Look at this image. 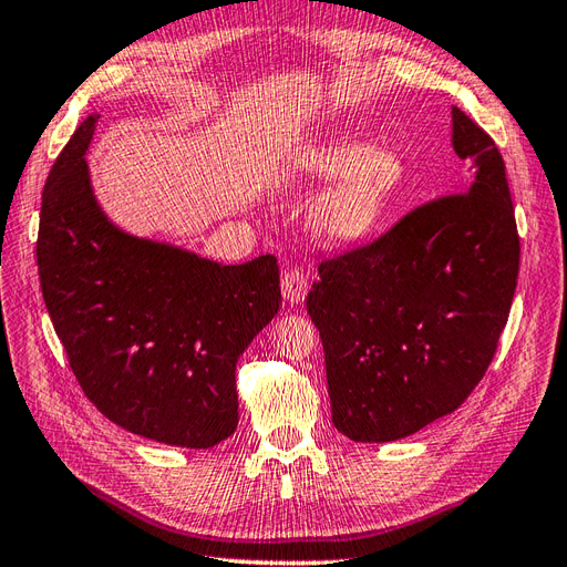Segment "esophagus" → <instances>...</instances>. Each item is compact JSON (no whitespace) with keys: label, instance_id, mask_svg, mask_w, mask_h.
I'll return each instance as SVG.
<instances>
[{"label":"esophagus","instance_id":"1","mask_svg":"<svg viewBox=\"0 0 567 567\" xmlns=\"http://www.w3.org/2000/svg\"><path fill=\"white\" fill-rule=\"evenodd\" d=\"M309 295V278L299 270L292 268L282 275V297L292 303H301Z\"/></svg>","mask_w":567,"mask_h":567}]
</instances>
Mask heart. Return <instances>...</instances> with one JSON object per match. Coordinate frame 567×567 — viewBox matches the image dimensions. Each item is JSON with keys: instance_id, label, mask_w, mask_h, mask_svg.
<instances>
[{"instance_id": "obj_1", "label": "heart", "mask_w": 567, "mask_h": 567, "mask_svg": "<svg viewBox=\"0 0 567 567\" xmlns=\"http://www.w3.org/2000/svg\"><path fill=\"white\" fill-rule=\"evenodd\" d=\"M299 171L316 181L338 177L311 208L313 233L332 245H351L373 233L406 181V164L396 152L353 137L318 144L301 156Z\"/></svg>"}]
</instances>
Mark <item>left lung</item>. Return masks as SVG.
I'll return each mask as SVG.
<instances>
[{
    "label": "left lung",
    "instance_id": "1",
    "mask_svg": "<svg viewBox=\"0 0 567 567\" xmlns=\"http://www.w3.org/2000/svg\"><path fill=\"white\" fill-rule=\"evenodd\" d=\"M465 192L432 199L365 247L318 266L306 309L322 339L332 423L394 442L454 413L506 328L520 237L494 140L451 109Z\"/></svg>",
    "mask_w": 567,
    "mask_h": 567
}]
</instances>
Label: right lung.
Segmentation results:
<instances>
[{
	"mask_svg": "<svg viewBox=\"0 0 567 567\" xmlns=\"http://www.w3.org/2000/svg\"><path fill=\"white\" fill-rule=\"evenodd\" d=\"M80 123L42 192L38 270L75 380L111 423L208 449L237 427V359L280 309L278 258L220 266L123 233L94 199Z\"/></svg>",
	"mask_w": 567,
	"mask_h": 567,
	"instance_id": "1",
	"label": "right lung"
}]
</instances>
